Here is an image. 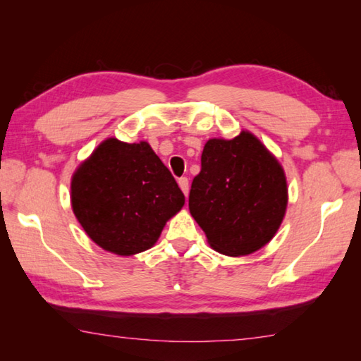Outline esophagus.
<instances>
[{
    "label": "esophagus",
    "mask_w": 361,
    "mask_h": 361,
    "mask_svg": "<svg viewBox=\"0 0 361 361\" xmlns=\"http://www.w3.org/2000/svg\"><path fill=\"white\" fill-rule=\"evenodd\" d=\"M178 186L183 190V194L185 195L189 194V180L186 178V176H181V178L178 180Z\"/></svg>",
    "instance_id": "obj_1"
}]
</instances>
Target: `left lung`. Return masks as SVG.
Segmentation results:
<instances>
[{"label":"left lung","mask_w":361,"mask_h":361,"mask_svg":"<svg viewBox=\"0 0 361 361\" xmlns=\"http://www.w3.org/2000/svg\"><path fill=\"white\" fill-rule=\"evenodd\" d=\"M287 203L281 163L248 130L204 144L189 211L211 248L240 257L265 247L278 233Z\"/></svg>","instance_id":"left-lung-1"}]
</instances>
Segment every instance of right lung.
<instances>
[{"label": "right lung", "mask_w": 361, "mask_h": 361, "mask_svg": "<svg viewBox=\"0 0 361 361\" xmlns=\"http://www.w3.org/2000/svg\"><path fill=\"white\" fill-rule=\"evenodd\" d=\"M183 204L171 171L145 141L109 137L71 178L75 219L91 240L118 256L152 248Z\"/></svg>", "instance_id": "add662e5"}]
</instances>
